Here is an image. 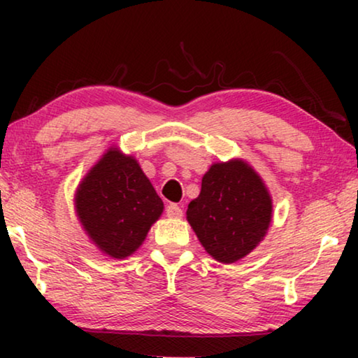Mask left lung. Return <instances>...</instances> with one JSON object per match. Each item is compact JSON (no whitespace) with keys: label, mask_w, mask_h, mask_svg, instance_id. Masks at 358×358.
<instances>
[{"label":"left lung","mask_w":358,"mask_h":358,"mask_svg":"<svg viewBox=\"0 0 358 358\" xmlns=\"http://www.w3.org/2000/svg\"><path fill=\"white\" fill-rule=\"evenodd\" d=\"M163 210V200L138 159L117 146L87 171L75 194L78 222L91 241L114 259L131 256Z\"/></svg>","instance_id":"obj_1"}]
</instances>
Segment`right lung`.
<instances>
[{
    "label": "right lung",
    "mask_w": 358,
    "mask_h": 358,
    "mask_svg": "<svg viewBox=\"0 0 358 358\" xmlns=\"http://www.w3.org/2000/svg\"><path fill=\"white\" fill-rule=\"evenodd\" d=\"M187 222L215 261L233 264L266 238L272 222L271 194L248 161H218L202 178L199 197L189 203Z\"/></svg>",
    "instance_id": "add662e5"
}]
</instances>
